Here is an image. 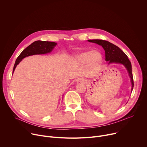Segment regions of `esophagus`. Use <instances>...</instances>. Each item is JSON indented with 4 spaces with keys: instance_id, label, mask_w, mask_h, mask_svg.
Masks as SVG:
<instances>
[{
    "instance_id": "1",
    "label": "esophagus",
    "mask_w": 147,
    "mask_h": 147,
    "mask_svg": "<svg viewBox=\"0 0 147 147\" xmlns=\"http://www.w3.org/2000/svg\"><path fill=\"white\" fill-rule=\"evenodd\" d=\"M76 81H77V82H83V83L86 82V80H85V79H84V78H77Z\"/></svg>"
}]
</instances>
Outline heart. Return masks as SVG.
<instances>
[{
	"label": "heart",
	"mask_w": 147,
	"mask_h": 147,
	"mask_svg": "<svg viewBox=\"0 0 147 147\" xmlns=\"http://www.w3.org/2000/svg\"><path fill=\"white\" fill-rule=\"evenodd\" d=\"M103 55L99 51H86L75 55L72 62L77 66H84L92 70L98 71L103 63Z\"/></svg>",
	"instance_id": "1"
}]
</instances>
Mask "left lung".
I'll return each instance as SVG.
<instances>
[{
  "mask_svg": "<svg viewBox=\"0 0 147 147\" xmlns=\"http://www.w3.org/2000/svg\"><path fill=\"white\" fill-rule=\"evenodd\" d=\"M90 42L97 44L102 47L105 52V60L109 61V64L117 63L121 64L127 69L130 76L132 84L131 92L134 87V81L131 69V62L128 59L127 56L118 47L109 42L108 41L100 39H90Z\"/></svg>",
  "mask_w": 147,
  "mask_h": 147,
  "instance_id": "left-lung-1",
  "label": "left lung"
}]
</instances>
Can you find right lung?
<instances>
[{"mask_svg": "<svg viewBox=\"0 0 147 147\" xmlns=\"http://www.w3.org/2000/svg\"><path fill=\"white\" fill-rule=\"evenodd\" d=\"M56 45L57 44L54 42L42 40H36L33 43L23 50L17 58L13 67V73H14L16 66L20 63V62L23 59L31 55H42L50 53L52 51Z\"/></svg>", "mask_w": 147, "mask_h": 147, "instance_id": "obj_1", "label": "right lung"}]
</instances>
